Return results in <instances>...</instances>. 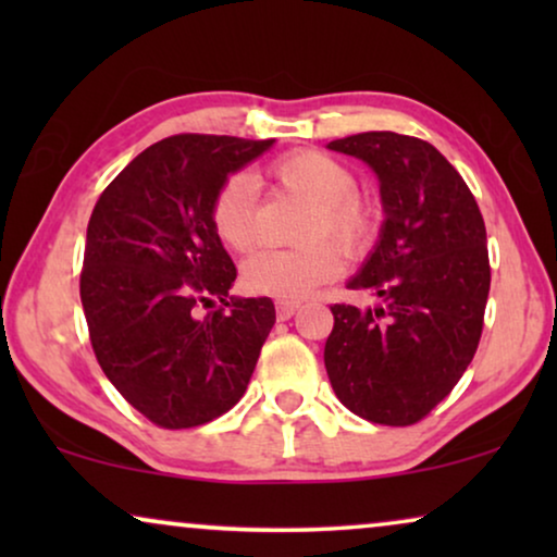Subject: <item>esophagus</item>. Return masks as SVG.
Returning <instances> with one entry per match:
<instances>
[{
	"label": "esophagus",
	"mask_w": 557,
	"mask_h": 557,
	"mask_svg": "<svg viewBox=\"0 0 557 557\" xmlns=\"http://www.w3.org/2000/svg\"><path fill=\"white\" fill-rule=\"evenodd\" d=\"M301 304L299 301H288V299H278L276 301V314L281 322H286V319H292L296 311H299Z\"/></svg>",
	"instance_id": "obj_1"
}]
</instances>
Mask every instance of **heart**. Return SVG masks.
<instances>
[{
	"label": "heart",
	"instance_id": "b5f03b06",
	"mask_svg": "<svg viewBox=\"0 0 557 557\" xmlns=\"http://www.w3.org/2000/svg\"><path fill=\"white\" fill-rule=\"evenodd\" d=\"M269 174L284 189L314 200L304 238L314 240L301 248L258 250L243 263V286L250 294L276 299H304L317 286L337 278L347 253L370 246L377 227V210L357 193V177L345 162L324 151H292L269 166ZM258 185L248 172H235L218 187L210 202L212 233L225 248L246 253L258 240ZM326 237L338 242L332 244Z\"/></svg>",
	"mask_w": 557,
	"mask_h": 557
}]
</instances>
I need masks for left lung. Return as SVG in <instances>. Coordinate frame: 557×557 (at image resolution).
<instances>
[{"label": "left lung", "instance_id": "1", "mask_svg": "<svg viewBox=\"0 0 557 557\" xmlns=\"http://www.w3.org/2000/svg\"><path fill=\"white\" fill-rule=\"evenodd\" d=\"M326 147L372 166L385 210L375 250L347 284L380 304H334L326 375L355 416L413 425L454 391L479 347L492 281L484 218L429 141L364 132Z\"/></svg>", "mask_w": 557, "mask_h": 557}]
</instances>
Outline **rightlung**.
<instances>
[{"label": "right lung", "instance_id": "1", "mask_svg": "<svg viewBox=\"0 0 557 557\" xmlns=\"http://www.w3.org/2000/svg\"><path fill=\"white\" fill-rule=\"evenodd\" d=\"M273 139L177 134L144 149L98 197L81 271L96 360L159 429H195L243 398L276 309L227 296L235 265L212 233L227 174ZM218 310L197 318L200 302Z\"/></svg>", "mask_w": 557, "mask_h": 557}]
</instances>
